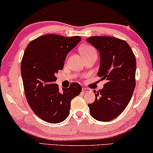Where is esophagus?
<instances>
[{
	"label": "esophagus",
	"instance_id": "esophagus-1",
	"mask_svg": "<svg viewBox=\"0 0 153 153\" xmlns=\"http://www.w3.org/2000/svg\"><path fill=\"white\" fill-rule=\"evenodd\" d=\"M82 92L83 93H88V92H90L91 91V89H88V88H86V87H84L82 88Z\"/></svg>",
	"mask_w": 153,
	"mask_h": 153
}]
</instances>
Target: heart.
I'll use <instances>...</instances> for the list:
<instances>
[{"label":"heart","mask_w":153,"mask_h":153,"mask_svg":"<svg viewBox=\"0 0 153 153\" xmlns=\"http://www.w3.org/2000/svg\"><path fill=\"white\" fill-rule=\"evenodd\" d=\"M80 53L81 55L83 56V57L96 53V50L94 49V47L89 46V45H84V46H82L80 47Z\"/></svg>","instance_id":"b5f03b06"}]
</instances>
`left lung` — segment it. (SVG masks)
Returning <instances> with one entry per match:
<instances>
[{
  "label": "left lung",
  "instance_id": "obj_1",
  "mask_svg": "<svg viewBox=\"0 0 153 153\" xmlns=\"http://www.w3.org/2000/svg\"><path fill=\"white\" fill-rule=\"evenodd\" d=\"M98 51L100 57L98 76L107 82L96 92L95 101L89 104L90 114L99 121H109L121 114L128 105L135 85L137 62L126 41L111 36L87 39Z\"/></svg>",
  "mask_w": 153,
  "mask_h": 153
}]
</instances>
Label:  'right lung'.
Returning a JSON list of instances; mask_svg holds the SVG:
<instances>
[{"label": "right lung", "instance_id": "obj_1", "mask_svg": "<svg viewBox=\"0 0 153 153\" xmlns=\"http://www.w3.org/2000/svg\"><path fill=\"white\" fill-rule=\"evenodd\" d=\"M81 41L72 37L46 34L29 43L21 64L25 97L30 107L40 119L59 123L69 114L71 101L82 91L78 83L59 91L55 82L58 71L63 69L68 53Z\"/></svg>", "mask_w": 153, "mask_h": 153}]
</instances>
